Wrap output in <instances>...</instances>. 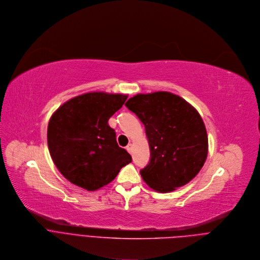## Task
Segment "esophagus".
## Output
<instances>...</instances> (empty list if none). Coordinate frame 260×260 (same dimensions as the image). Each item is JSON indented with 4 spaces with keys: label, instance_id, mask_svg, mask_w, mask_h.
Listing matches in <instances>:
<instances>
[{
    "label": "esophagus",
    "instance_id": "esophagus-1",
    "mask_svg": "<svg viewBox=\"0 0 260 260\" xmlns=\"http://www.w3.org/2000/svg\"><path fill=\"white\" fill-rule=\"evenodd\" d=\"M126 149H127L129 152H131V151H132V144L129 143V144L126 146Z\"/></svg>",
    "mask_w": 260,
    "mask_h": 260
}]
</instances>
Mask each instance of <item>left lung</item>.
Here are the masks:
<instances>
[{"label": "left lung", "instance_id": "obj_1", "mask_svg": "<svg viewBox=\"0 0 260 260\" xmlns=\"http://www.w3.org/2000/svg\"><path fill=\"white\" fill-rule=\"evenodd\" d=\"M125 106L145 128L150 160L140 174L146 184L169 192L196 177L208 153L207 131L197 110L165 91L137 94Z\"/></svg>", "mask_w": 260, "mask_h": 260}]
</instances>
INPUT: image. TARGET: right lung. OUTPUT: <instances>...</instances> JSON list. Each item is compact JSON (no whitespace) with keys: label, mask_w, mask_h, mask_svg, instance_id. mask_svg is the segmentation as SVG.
I'll return each instance as SVG.
<instances>
[{"label":"right lung","mask_w":260,"mask_h":260,"mask_svg":"<svg viewBox=\"0 0 260 260\" xmlns=\"http://www.w3.org/2000/svg\"><path fill=\"white\" fill-rule=\"evenodd\" d=\"M127 97L89 92L68 100L52 115L47 130L50 155L69 181L96 190L131 163V155L118 145L116 132L109 125Z\"/></svg>","instance_id":"1"}]
</instances>
